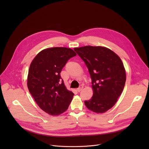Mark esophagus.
<instances>
[{"label":"esophagus","instance_id":"34e87169","mask_svg":"<svg viewBox=\"0 0 149 149\" xmlns=\"http://www.w3.org/2000/svg\"><path fill=\"white\" fill-rule=\"evenodd\" d=\"M83 86L82 85H80V86L77 88V91H78V92H80L82 89H83Z\"/></svg>","mask_w":149,"mask_h":149}]
</instances>
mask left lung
I'll return each instance as SVG.
<instances>
[{
  "label": "left lung",
  "mask_w": 149,
  "mask_h": 149,
  "mask_svg": "<svg viewBox=\"0 0 149 149\" xmlns=\"http://www.w3.org/2000/svg\"><path fill=\"white\" fill-rule=\"evenodd\" d=\"M74 51L85 63L92 80L93 95L84 101L89 110L103 113L112 107L126 83V71L120 58L111 49L86 46Z\"/></svg>",
  "instance_id": "obj_1"
}]
</instances>
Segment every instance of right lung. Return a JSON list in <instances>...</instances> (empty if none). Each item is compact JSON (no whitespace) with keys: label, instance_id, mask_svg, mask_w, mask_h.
<instances>
[{"label":"right lung","instance_id":"1","mask_svg":"<svg viewBox=\"0 0 149 149\" xmlns=\"http://www.w3.org/2000/svg\"><path fill=\"white\" fill-rule=\"evenodd\" d=\"M71 49L55 47L39 52L31 62L28 88L38 106L51 115L66 111L74 93L68 91L60 73L68 61L76 56Z\"/></svg>","mask_w":149,"mask_h":149}]
</instances>
